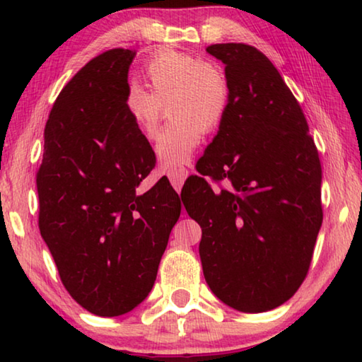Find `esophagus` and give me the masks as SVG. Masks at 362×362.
Masks as SVG:
<instances>
[{
  "mask_svg": "<svg viewBox=\"0 0 362 362\" xmlns=\"http://www.w3.org/2000/svg\"><path fill=\"white\" fill-rule=\"evenodd\" d=\"M187 177H188V170L185 168L169 170V180H170V183H173V187L175 188L177 193H179L182 189L183 182H185Z\"/></svg>",
  "mask_w": 362,
  "mask_h": 362,
  "instance_id": "1",
  "label": "esophagus"
}]
</instances>
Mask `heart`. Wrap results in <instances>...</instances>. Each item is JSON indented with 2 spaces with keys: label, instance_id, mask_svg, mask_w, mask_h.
<instances>
[{
  "label": "heart",
  "instance_id": "b5f03b06",
  "mask_svg": "<svg viewBox=\"0 0 362 362\" xmlns=\"http://www.w3.org/2000/svg\"><path fill=\"white\" fill-rule=\"evenodd\" d=\"M145 75L151 90L131 83L124 107L137 131L153 139L168 105L173 121L158 136L155 153L164 168H182L199 146L203 132L222 124L230 102L228 79L217 65L177 51L153 57Z\"/></svg>",
  "mask_w": 362,
  "mask_h": 362
}]
</instances>
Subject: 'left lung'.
<instances>
[{"label": "left lung", "instance_id": "1", "mask_svg": "<svg viewBox=\"0 0 362 362\" xmlns=\"http://www.w3.org/2000/svg\"><path fill=\"white\" fill-rule=\"evenodd\" d=\"M225 64L228 110L180 196L203 230L211 291L243 313L287 302L308 273L322 223L321 163L305 115L265 54L243 42L207 46ZM187 203L185 204V201Z\"/></svg>", "mask_w": 362, "mask_h": 362}]
</instances>
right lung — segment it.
Here are the masks:
<instances>
[{
  "mask_svg": "<svg viewBox=\"0 0 362 362\" xmlns=\"http://www.w3.org/2000/svg\"><path fill=\"white\" fill-rule=\"evenodd\" d=\"M134 56L110 49L66 83L46 122L36 174L40 231L62 284L105 317L148 296L182 209L169 182L137 189L156 159L124 107Z\"/></svg>",
  "mask_w": 362,
  "mask_h": 362,
  "instance_id": "obj_1",
  "label": "right lung"
}]
</instances>
